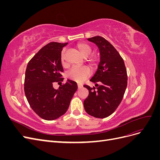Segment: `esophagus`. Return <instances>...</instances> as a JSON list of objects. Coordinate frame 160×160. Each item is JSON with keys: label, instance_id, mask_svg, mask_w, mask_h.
Masks as SVG:
<instances>
[{"label": "esophagus", "instance_id": "obj_1", "mask_svg": "<svg viewBox=\"0 0 160 160\" xmlns=\"http://www.w3.org/2000/svg\"><path fill=\"white\" fill-rule=\"evenodd\" d=\"M77 86H78V88H79H79H81L82 87H83V86H82V85H81V84H79V83L77 84Z\"/></svg>", "mask_w": 160, "mask_h": 160}]
</instances>
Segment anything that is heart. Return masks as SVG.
<instances>
[{
    "mask_svg": "<svg viewBox=\"0 0 160 160\" xmlns=\"http://www.w3.org/2000/svg\"><path fill=\"white\" fill-rule=\"evenodd\" d=\"M76 49L78 51V52L80 53V54L84 57H87L89 56L92 51V49L91 46L88 44L87 42H79L76 45ZM65 51H62L61 52V62L62 65H65ZM89 62L91 65H93L95 64V59L93 57H91L89 59ZM89 70L87 68V67H72L71 70L68 72V77L71 79L75 81L79 82V83H81V82L83 81L85 78H87L89 75Z\"/></svg>",
    "mask_w": 160,
    "mask_h": 160,
    "instance_id": "1",
    "label": "heart"
}]
</instances>
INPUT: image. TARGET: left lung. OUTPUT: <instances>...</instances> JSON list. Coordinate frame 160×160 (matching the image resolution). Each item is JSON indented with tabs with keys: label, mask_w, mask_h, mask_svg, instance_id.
<instances>
[{
	"label": "left lung",
	"mask_w": 160,
	"mask_h": 160,
	"mask_svg": "<svg viewBox=\"0 0 160 160\" xmlns=\"http://www.w3.org/2000/svg\"><path fill=\"white\" fill-rule=\"evenodd\" d=\"M88 41L98 47L100 62L90 79L95 87L84 85L89 90L84 108L93 117L105 118L114 112L123 98L128 85L127 71L122 57L105 38L96 36Z\"/></svg>",
	"instance_id": "1"
}]
</instances>
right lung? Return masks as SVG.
I'll list each match as a JSON object with an SVG mask.
<instances>
[{
  "label": "right lung",
  "mask_w": 160,
  "mask_h": 160,
  "mask_svg": "<svg viewBox=\"0 0 160 160\" xmlns=\"http://www.w3.org/2000/svg\"><path fill=\"white\" fill-rule=\"evenodd\" d=\"M68 42H51L38 51L28 62L25 93L31 108L43 119L54 120L64 115L77 89V83L67 79L55 89L54 82L62 81V49Z\"/></svg>",
  "instance_id": "obj_1"
}]
</instances>
